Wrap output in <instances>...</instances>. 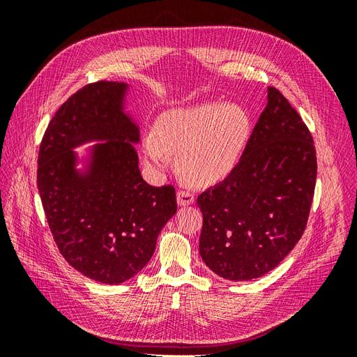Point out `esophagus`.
<instances>
[{
	"label": "esophagus",
	"instance_id": "obj_1",
	"mask_svg": "<svg viewBox=\"0 0 357 357\" xmlns=\"http://www.w3.org/2000/svg\"><path fill=\"white\" fill-rule=\"evenodd\" d=\"M195 201V195L190 190H178L177 192V202L180 207H186V205H190Z\"/></svg>",
	"mask_w": 357,
	"mask_h": 357
}]
</instances>
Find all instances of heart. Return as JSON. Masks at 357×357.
<instances>
[{"label": "heart", "mask_w": 357, "mask_h": 357, "mask_svg": "<svg viewBox=\"0 0 357 357\" xmlns=\"http://www.w3.org/2000/svg\"><path fill=\"white\" fill-rule=\"evenodd\" d=\"M250 132V117L241 105L219 101L180 107L162 113L155 132L143 139V155L158 172L171 167L177 153L180 171L190 181L208 185L238 164Z\"/></svg>", "instance_id": "b5f03b06"}]
</instances>
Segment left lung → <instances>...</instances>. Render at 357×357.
Returning <instances> with one entry per match:
<instances>
[{
	"label": "left lung",
	"instance_id": "left-lung-1",
	"mask_svg": "<svg viewBox=\"0 0 357 357\" xmlns=\"http://www.w3.org/2000/svg\"><path fill=\"white\" fill-rule=\"evenodd\" d=\"M316 176L307 125L282 92L268 88L266 107L240 162L198 197L204 264L231 282L274 269L305 231Z\"/></svg>",
	"mask_w": 357,
	"mask_h": 357
}]
</instances>
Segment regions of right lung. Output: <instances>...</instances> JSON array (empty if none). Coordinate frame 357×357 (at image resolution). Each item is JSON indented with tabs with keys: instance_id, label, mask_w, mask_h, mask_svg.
<instances>
[{
	"instance_id": "add662e5",
	"label": "right lung",
	"mask_w": 357,
	"mask_h": 357,
	"mask_svg": "<svg viewBox=\"0 0 357 357\" xmlns=\"http://www.w3.org/2000/svg\"><path fill=\"white\" fill-rule=\"evenodd\" d=\"M126 91L121 82L86 84L52 117L38 152L37 186L53 240L74 269L105 284L142 271L177 211L176 189L150 186L139 172ZM89 141L102 143L80 172L72 149Z\"/></svg>"
}]
</instances>
